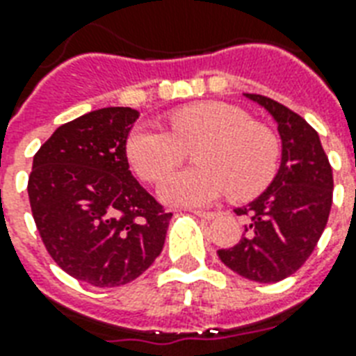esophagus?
Returning <instances> with one entry per match:
<instances>
[{"label":"esophagus","instance_id":"34e87169","mask_svg":"<svg viewBox=\"0 0 356 356\" xmlns=\"http://www.w3.org/2000/svg\"><path fill=\"white\" fill-rule=\"evenodd\" d=\"M195 214V216L200 218H205V220H214V218L218 216V212L214 211H192Z\"/></svg>","mask_w":356,"mask_h":356}]
</instances>
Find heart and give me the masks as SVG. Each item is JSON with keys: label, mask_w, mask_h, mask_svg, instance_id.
<instances>
[{"label": "heart", "mask_w": 356, "mask_h": 356, "mask_svg": "<svg viewBox=\"0 0 356 356\" xmlns=\"http://www.w3.org/2000/svg\"><path fill=\"white\" fill-rule=\"evenodd\" d=\"M172 131L140 123L127 138V159L144 181H159L177 165L186 149L197 147L200 167L164 177L159 197L175 207H197L231 190L234 200H249L273 181L281 144L266 125L251 122L242 108L220 102L188 105L172 113Z\"/></svg>", "instance_id": "b5f03b06"}]
</instances>
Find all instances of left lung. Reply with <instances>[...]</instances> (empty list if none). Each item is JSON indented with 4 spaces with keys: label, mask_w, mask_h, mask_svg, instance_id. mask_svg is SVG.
Segmentation results:
<instances>
[{
    "label": "left lung",
    "mask_w": 356,
    "mask_h": 356,
    "mask_svg": "<svg viewBox=\"0 0 356 356\" xmlns=\"http://www.w3.org/2000/svg\"><path fill=\"white\" fill-rule=\"evenodd\" d=\"M275 120L281 166L270 186L249 205L234 209L248 218L236 245L220 249L229 270L254 282H279L305 264L329 220L332 168L320 136L299 114L259 94H243Z\"/></svg>",
    "instance_id": "8db88e82"
}]
</instances>
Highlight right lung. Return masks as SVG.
<instances>
[{
  "instance_id": "obj_1",
  "label": "right lung",
  "mask_w": 356,
  "mask_h": 356,
  "mask_svg": "<svg viewBox=\"0 0 356 356\" xmlns=\"http://www.w3.org/2000/svg\"><path fill=\"white\" fill-rule=\"evenodd\" d=\"M140 113L92 111L42 144L29 175L31 211L51 259L97 288L134 281L161 254L172 212L129 170V131Z\"/></svg>"
}]
</instances>
